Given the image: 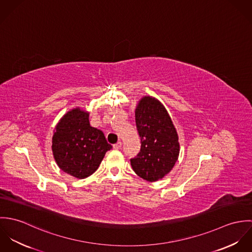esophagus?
Returning <instances> with one entry per match:
<instances>
[{"label": "esophagus", "mask_w": 252, "mask_h": 252, "mask_svg": "<svg viewBox=\"0 0 252 252\" xmlns=\"http://www.w3.org/2000/svg\"><path fill=\"white\" fill-rule=\"evenodd\" d=\"M121 145H122L121 142H118V143L113 144V148H114V149H119V148L121 147Z\"/></svg>", "instance_id": "esophagus-1"}]
</instances>
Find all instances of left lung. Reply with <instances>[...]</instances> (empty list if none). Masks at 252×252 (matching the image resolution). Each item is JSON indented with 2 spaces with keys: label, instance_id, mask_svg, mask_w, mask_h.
I'll return each mask as SVG.
<instances>
[{
  "label": "left lung",
  "instance_id": "1",
  "mask_svg": "<svg viewBox=\"0 0 252 252\" xmlns=\"http://www.w3.org/2000/svg\"><path fill=\"white\" fill-rule=\"evenodd\" d=\"M141 150L132 159L134 172L153 182L163 179L174 168L180 154L177 130L165 107L155 98L145 96L135 110Z\"/></svg>",
  "mask_w": 252,
  "mask_h": 252
}]
</instances>
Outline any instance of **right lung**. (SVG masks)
I'll list each match as a JSON object with an SVG mask.
<instances>
[{
  "label": "right lung",
  "instance_id": "obj_1",
  "mask_svg": "<svg viewBox=\"0 0 252 252\" xmlns=\"http://www.w3.org/2000/svg\"><path fill=\"white\" fill-rule=\"evenodd\" d=\"M112 146L104 133L90 126L89 113L79 108L68 111L52 137V152L58 167L76 179H85L99 168Z\"/></svg>",
  "mask_w": 252,
  "mask_h": 252
}]
</instances>
